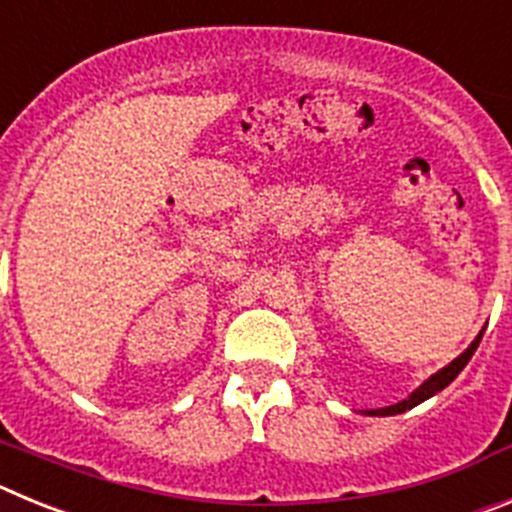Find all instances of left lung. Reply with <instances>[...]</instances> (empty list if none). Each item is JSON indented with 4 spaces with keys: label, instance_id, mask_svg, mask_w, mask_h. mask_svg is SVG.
<instances>
[{
    "label": "left lung",
    "instance_id": "8db88e82",
    "mask_svg": "<svg viewBox=\"0 0 512 512\" xmlns=\"http://www.w3.org/2000/svg\"><path fill=\"white\" fill-rule=\"evenodd\" d=\"M479 341H482V333H479V336L474 338V341H472V346H469L467 351H464V354H461V356H456V359L451 361L449 366H443L441 372H436V374H433L431 379H425V382L420 384L418 390H415L413 395L408 397V400L397 402V405H390V408L366 410V415H397V413H405V410L415 408V405H420V402H423V400H428V397H433V395H436V392H441L443 387H449V384L454 382L456 377H459V372H461V369H464V366L469 364V359H472V354H474V351H477Z\"/></svg>",
    "mask_w": 512,
    "mask_h": 512
}]
</instances>
